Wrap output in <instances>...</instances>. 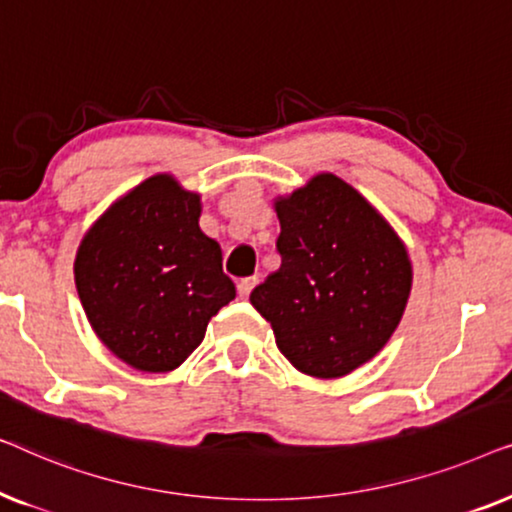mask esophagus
<instances>
[{"mask_svg":"<svg viewBox=\"0 0 512 512\" xmlns=\"http://www.w3.org/2000/svg\"><path fill=\"white\" fill-rule=\"evenodd\" d=\"M254 286H256V277L240 279V282H237V296H240V298H249V293L254 291Z\"/></svg>","mask_w":512,"mask_h":512,"instance_id":"obj_1","label":"esophagus"}]
</instances>
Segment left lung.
Segmentation results:
<instances>
[{
  "label": "left lung",
  "mask_w": 512,
  "mask_h": 512,
  "mask_svg": "<svg viewBox=\"0 0 512 512\" xmlns=\"http://www.w3.org/2000/svg\"><path fill=\"white\" fill-rule=\"evenodd\" d=\"M282 265L251 291L291 366L345 377L382 352L401 324L412 263L391 223L347 181L319 172L272 200Z\"/></svg>",
  "instance_id": "obj_1"
}]
</instances>
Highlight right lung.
Returning a JSON list of instances; mask_svg holds the SVG:
<instances>
[{"mask_svg": "<svg viewBox=\"0 0 512 512\" xmlns=\"http://www.w3.org/2000/svg\"><path fill=\"white\" fill-rule=\"evenodd\" d=\"M202 198L160 172L111 202L81 237L74 282L102 345L142 373H170L235 298Z\"/></svg>", "mask_w": 512, "mask_h": 512, "instance_id": "right-lung-1", "label": "right lung"}]
</instances>
